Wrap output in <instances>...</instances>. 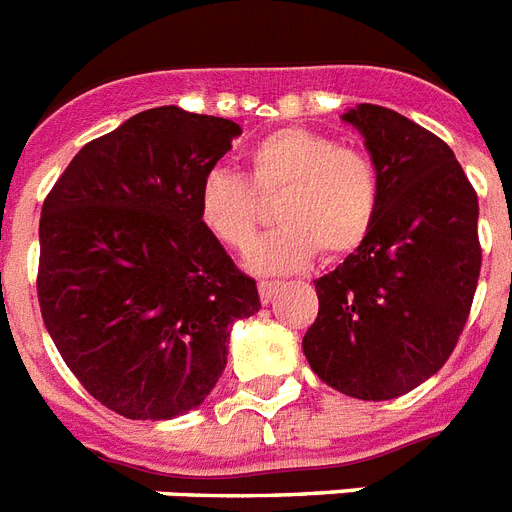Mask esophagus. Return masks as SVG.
I'll use <instances>...</instances> for the list:
<instances>
[{"mask_svg":"<svg viewBox=\"0 0 512 512\" xmlns=\"http://www.w3.org/2000/svg\"><path fill=\"white\" fill-rule=\"evenodd\" d=\"M280 282H259V295H261V303H272L280 293Z\"/></svg>","mask_w":512,"mask_h":512,"instance_id":"34e87169","label":"esophagus"}]
</instances>
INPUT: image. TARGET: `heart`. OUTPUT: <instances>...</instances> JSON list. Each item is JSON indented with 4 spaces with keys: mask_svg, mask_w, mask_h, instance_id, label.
<instances>
[{
    "mask_svg": "<svg viewBox=\"0 0 512 512\" xmlns=\"http://www.w3.org/2000/svg\"><path fill=\"white\" fill-rule=\"evenodd\" d=\"M251 185L259 196L280 193L277 230L256 243L248 266L259 274L306 269L322 248L327 256L356 251L369 235L379 206V180L369 156L337 146L329 135L282 128L248 154ZM198 222L232 251H246L259 230V198L238 172L214 167L198 183Z\"/></svg>",
    "mask_w": 512,
    "mask_h": 512,
    "instance_id": "heart-1",
    "label": "heart"
}]
</instances>
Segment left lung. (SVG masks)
<instances>
[{"label":"left lung","mask_w":512,"mask_h":512,"mask_svg":"<svg viewBox=\"0 0 512 512\" xmlns=\"http://www.w3.org/2000/svg\"><path fill=\"white\" fill-rule=\"evenodd\" d=\"M342 120L363 135L379 180L374 225L316 285L303 337L314 374L358 400H392L453 353L481 269L479 201L453 149L403 114L358 104Z\"/></svg>","instance_id":"left-lung-1"}]
</instances>
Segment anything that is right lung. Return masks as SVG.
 <instances>
[{"mask_svg": "<svg viewBox=\"0 0 512 512\" xmlns=\"http://www.w3.org/2000/svg\"><path fill=\"white\" fill-rule=\"evenodd\" d=\"M243 133L180 107L135 114L86 143L46 196L38 303L78 382L109 411L164 421L204 403L232 324L259 290L201 227V177Z\"/></svg>", "mask_w": 512, "mask_h": 512, "instance_id": "1", "label": "right lung"}]
</instances>
